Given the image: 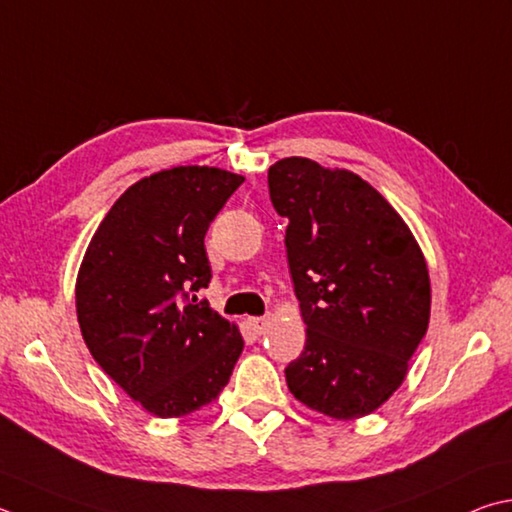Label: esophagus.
<instances>
[{
	"mask_svg": "<svg viewBox=\"0 0 512 512\" xmlns=\"http://www.w3.org/2000/svg\"><path fill=\"white\" fill-rule=\"evenodd\" d=\"M248 324H250V329L262 336V333L268 329V324H271V318H268V315H262V318H250Z\"/></svg>",
	"mask_w": 512,
	"mask_h": 512,
	"instance_id": "34e87169",
	"label": "esophagus"
}]
</instances>
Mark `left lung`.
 I'll return each mask as SVG.
<instances>
[{"label":"left lung","mask_w":512,"mask_h":512,"mask_svg":"<svg viewBox=\"0 0 512 512\" xmlns=\"http://www.w3.org/2000/svg\"><path fill=\"white\" fill-rule=\"evenodd\" d=\"M306 324L286 385L336 421L367 416L403 385L430 324L432 288L410 226L349 170L288 156L268 170Z\"/></svg>","instance_id":"left-lung-1"}]
</instances>
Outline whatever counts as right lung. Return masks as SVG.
Here are the masks:
<instances>
[{
	"instance_id": "right-lung-1",
	"label": "right lung",
	"mask_w": 512,
	"mask_h": 512,
	"mask_svg": "<svg viewBox=\"0 0 512 512\" xmlns=\"http://www.w3.org/2000/svg\"><path fill=\"white\" fill-rule=\"evenodd\" d=\"M244 176L208 165L154 172L100 221L76 280L78 324L102 371L159 418L201 410L228 385L244 338L208 300L210 221Z\"/></svg>"
}]
</instances>
